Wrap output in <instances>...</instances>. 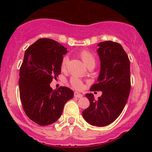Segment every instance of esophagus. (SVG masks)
<instances>
[{"label":"esophagus","mask_w":152,"mask_h":152,"mask_svg":"<svg viewBox=\"0 0 152 152\" xmlns=\"http://www.w3.org/2000/svg\"><path fill=\"white\" fill-rule=\"evenodd\" d=\"M74 96L75 97H78V98H82V97H83V95L82 94H80V93H77V92H75Z\"/></svg>","instance_id":"34e87169"}]
</instances>
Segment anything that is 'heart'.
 <instances>
[{"label": "heart", "mask_w": 152, "mask_h": 152, "mask_svg": "<svg viewBox=\"0 0 152 152\" xmlns=\"http://www.w3.org/2000/svg\"><path fill=\"white\" fill-rule=\"evenodd\" d=\"M80 58L82 59V61L84 62L86 67H88L89 66H95V59L94 56L91 54L90 52L87 50H83L80 53ZM68 63V57H64L61 60V69L62 70H64L66 69V66H67ZM70 84L75 88L77 89H81L82 88L83 84L80 80H79L76 77H73L70 79Z\"/></svg>", "instance_id": "1"}]
</instances>
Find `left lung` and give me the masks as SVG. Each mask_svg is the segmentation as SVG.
Segmentation results:
<instances>
[{
	"instance_id": "left-lung-1",
	"label": "left lung",
	"mask_w": 152,
	"mask_h": 152,
	"mask_svg": "<svg viewBox=\"0 0 152 152\" xmlns=\"http://www.w3.org/2000/svg\"><path fill=\"white\" fill-rule=\"evenodd\" d=\"M100 71L91 91L102 94L95 100L93 93H86L90 106L82 112L91 125L105 126L115 121L125 107L131 89L130 61L120 44L111 41L97 44Z\"/></svg>"
}]
</instances>
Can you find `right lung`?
<instances>
[{
  "instance_id": "add662e5",
  "label": "right lung",
  "mask_w": 152,
  "mask_h": 152,
  "mask_svg": "<svg viewBox=\"0 0 152 152\" xmlns=\"http://www.w3.org/2000/svg\"><path fill=\"white\" fill-rule=\"evenodd\" d=\"M67 52L60 43L46 38L38 39L25 52L18 81L20 98L28 117L41 126L57 121L66 102L73 97L68 87L53 90L50 86L61 73V60Z\"/></svg>"
}]
</instances>
